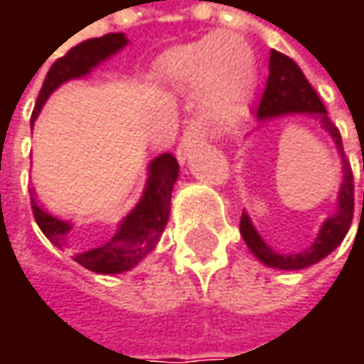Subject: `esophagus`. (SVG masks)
<instances>
[{
	"instance_id": "34e87169",
	"label": "esophagus",
	"mask_w": 364,
	"mask_h": 364,
	"mask_svg": "<svg viewBox=\"0 0 364 364\" xmlns=\"http://www.w3.org/2000/svg\"><path fill=\"white\" fill-rule=\"evenodd\" d=\"M200 143H202V136H200L198 126H196V124H189V126L185 128V132H183V139L181 143H179V147H177V158H179V162H187V160L191 158V154L198 149Z\"/></svg>"
}]
</instances>
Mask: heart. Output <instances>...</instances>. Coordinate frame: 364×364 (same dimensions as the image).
Listing matches in <instances>:
<instances>
[{"mask_svg": "<svg viewBox=\"0 0 364 364\" xmlns=\"http://www.w3.org/2000/svg\"><path fill=\"white\" fill-rule=\"evenodd\" d=\"M210 36L175 50L164 67L171 86L183 92H202L206 117L217 126L234 124L253 88V54L242 39L224 41Z\"/></svg>", "mask_w": 364, "mask_h": 364, "instance_id": "obj_1", "label": "heart"}]
</instances>
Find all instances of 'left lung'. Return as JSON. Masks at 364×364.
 <instances>
[{
  "label": "left lung",
  "instance_id": "left-lung-1",
  "mask_svg": "<svg viewBox=\"0 0 364 364\" xmlns=\"http://www.w3.org/2000/svg\"><path fill=\"white\" fill-rule=\"evenodd\" d=\"M282 115H310V117L318 119L321 126L327 130L328 134H331V139H333V143H335V149H337V154L341 158V173H343L341 187H339V193H337V210L325 219V223L321 225L314 242L308 249H304L301 253H276L261 238V234L255 230L251 217L247 213H242L240 234H242L247 247L251 249V253L263 265H267V267L295 272V269H304V267H310V265L323 261L346 238V234L350 230V223H352V215H354V179H352L350 164L346 162V156H343V145H341L339 130L328 119L323 101L318 99V95L314 92V88L306 80V75L299 69V65L293 58L272 50L269 52L267 84H265L259 109L255 111V117H257V122L261 126L263 122L274 119V117H282Z\"/></svg>",
  "mask_w": 364,
  "mask_h": 364
}]
</instances>
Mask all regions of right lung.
Masks as SVG:
<instances>
[{
	"label": "right lung",
	"instance_id": "right-lung-1",
	"mask_svg": "<svg viewBox=\"0 0 364 364\" xmlns=\"http://www.w3.org/2000/svg\"><path fill=\"white\" fill-rule=\"evenodd\" d=\"M128 39L124 33H109V36L95 37L77 43L71 48L63 58H58L39 90L36 109L31 119H37L39 111L48 97L65 82L77 80L88 75L92 69H97L103 60H107L115 52H119ZM179 179V164L171 154H162L154 158L147 166V183L143 189L141 200L136 206L119 221L117 232L111 238H90V249L77 251L73 259L84 265L90 272L97 274H122L132 267H136L147 255L151 253L168 223L171 217V196L173 187ZM33 217H36L39 230L43 236L58 249L69 247L71 238L69 232L73 225L69 221H63L58 217H52L50 213L41 210L37 202H31Z\"/></svg>",
	"mask_w": 364,
	"mask_h": 364
}]
</instances>
